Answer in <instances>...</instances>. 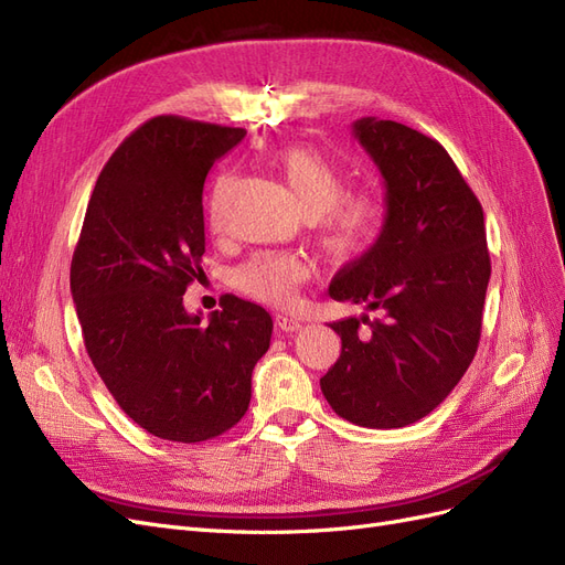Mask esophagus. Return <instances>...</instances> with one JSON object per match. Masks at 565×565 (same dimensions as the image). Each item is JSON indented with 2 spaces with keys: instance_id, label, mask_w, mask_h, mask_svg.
<instances>
[{
  "instance_id": "esophagus-1",
  "label": "esophagus",
  "mask_w": 565,
  "mask_h": 565,
  "mask_svg": "<svg viewBox=\"0 0 565 565\" xmlns=\"http://www.w3.org/2000/svg\"><path fill=\"white\" fill-rule=\"evenodd\" d=\"M276 324H278V330H282V332H297V330H301V322L297 318L282 316V313L276 316Z\"/></svg>"
}]
</instances>
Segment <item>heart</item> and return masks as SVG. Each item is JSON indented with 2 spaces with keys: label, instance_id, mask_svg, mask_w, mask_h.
Listing matches in <instances>:
<instances>
[{
  "label": "heart",
  "instance_id": "b5f03b06",
  "mask_svg": "<svg viewBox=\"0 0 565 565\" xmlns=\"http://www.w3.org/2000/svg\"><path fill=\"white\" fill-rule=\"evenodd\" d=\"M276 167L306 216L320 218V245L332 262L361 259L380 241L386 210L372 191L344 193V172L337 162L309 146H287L276 152ZM233 179L218 177L210 200V221L216 228L224 214ZM309 264L295 254L264 252L233 270V285L243 295L270 306H287L297 287L309 278Z\"/></svg>",
  "mask_w": 565,
  "mask_h": 565
}]
</instances>
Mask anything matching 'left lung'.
<instances>
[{
	"label": "left lung",
	"mask_w": 565,
	"mask_h": 565,
	"mask_svg": "<svg viewBox=\"0 0 565 565\" xmlns=\"http://www.w3.org/2000/svg\"><path fill=\"white\" fill-rule=\"evenodd\" d=\"M353 136L384 179L386 221L330 297L377 316L330 324L341 353L320 388L339 417L401 429L446 401L473 361L490 280L486 221L438 141L377 117L355 119Z\"/></svg>",
	"instance_id": "left-lung-1"
}]
</instances>
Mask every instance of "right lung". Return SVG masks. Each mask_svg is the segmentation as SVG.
<instances>
[{
    "label": "right lung",
    "mask_w": 565,
    "mask_h": 565,
    "mask_svg": "<svg viewBox=\"0 0 565 565\" xmlns=\"http://www.w3.org/2000/svg\"><path fill=\"white\" fill-rule=\"evenodd\" d=\"M245 129L148 119L100 172L71 264L84 347L148 434L200 443L241 422L270 347L266 309L226 295L207 322L183 309L204 254L202 188Z\"/></svg>",
    "instance_id": "add662e5"
}]
</instances>
